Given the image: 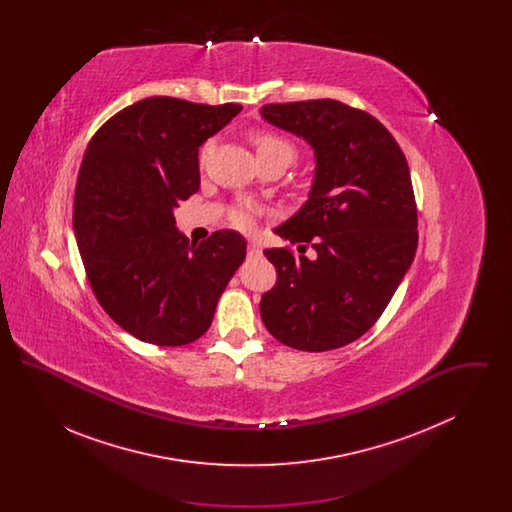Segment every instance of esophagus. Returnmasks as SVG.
Segmentation results:
<instances>
[{
	"label": "esophagus",
	"mask_w": 512,
	"mask_h": 512,
	"mask_svg": "<svg viewBox=\"0 0 512 512\" xmlns=\"http://www.w3.org/2000/svg\"><path fill=\"white\" fill-rule=\"evenodd\" d=\"M247 253H249V257H261L263 249H261V245L253 240V242H249V245H247Z\"/></svg>",
	"instance_id": "esophagus-1"
}]
</instances>
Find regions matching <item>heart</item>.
Listing matches in <instances>:
<instances>
[{"label": "heart", "mask_w": 512, "mask_h": 512, "mask_svg": "<svg viewBox=\"0 0 512 512\" xmlns=\"http://www.w3.org/2000/svg\"><path fill=\"white\" fill-rule=\"evenodd\" d=\"M251 140L257 149L259 159H284L292 165V161L295 159V146L290 140H286L278 134H272V132H255L251 136ZM207 149H209V144L203 147V153ZM230 220L238 228H249L253 224V211L247 205H240L230 213Z\"/></svg>", "instance_id": "1"}]
</instances>
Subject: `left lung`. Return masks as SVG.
Here are the masks:
<instances>
[{"label": "left lung", "instance_id": "1", "mask_svg": "<svg viewBox=\"0 0 512 512\" xmlns=\"http://www.w3.org/2000/svg\"><path fill=\"white\" fill-rule=\"evenodd\" d=\"M261 117L315 151L309 199L274 232L317 251L315 259L265 251L278 278L261 297V318L288 347L338 349L372 328L413 265L409 165L382 122L336 99L270 103Z\"/></svg>", "mask_w": 512, "mask_h": 512}]
</instances>
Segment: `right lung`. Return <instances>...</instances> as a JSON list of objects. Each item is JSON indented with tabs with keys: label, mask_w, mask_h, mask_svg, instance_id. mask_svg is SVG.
I'll list each match as a JSON object with an SVG mask.
<instances>
[{
	"label": "right lung",
	"mask_w": 512,
	"mask_h": 512,
	"mask_svg": "<svg viewBox=\"0 0 512 512\" xmlns=\"http://www.w3.org/2000/svg\"><path fill=\"white\" fill-rule=\"evenodd\" d=\"M242 111L155 96L124 107L86 147L74 192V236L99 305L153 345L201 338L245 259L238 232L195 245L174 209L199 190L197 153Z\"/></svg>",
	"instance_id": "obj_1"
}]
</instances>
